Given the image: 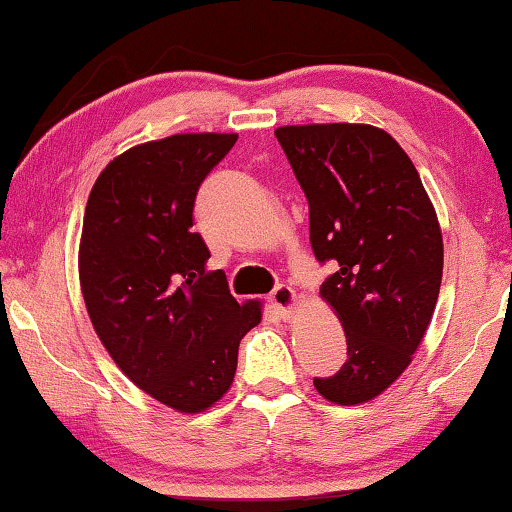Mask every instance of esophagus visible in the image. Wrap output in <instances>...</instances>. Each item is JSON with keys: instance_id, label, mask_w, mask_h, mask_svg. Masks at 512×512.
I'll return each mask as SVG.
<instances>
[{"instance_id": "34e87169", "label": "esophagus", "mask_w": 512, "mask_h": 512, "mask_svg": "<svg viewBox=\"0 0 512 512\" xmlns=\"http://www.w3.org/2000/svg\"><path fill=\"white\" fill-rule=\"evenodd\" d=\"M271 304L278 308V313L283 315V318H292V313L297 311V292L292 290L290 285H278L276 290L271 292Z\"/></svg>"}]
</instances>
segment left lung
<instances>
[{"instance_id":"1","label":"left lung","mask_w":512,"mask_h":512,"mask_svg":"<svg viewBox=\"0 0 512 512\" xmlns=\"http://www.w3.org/2000/svg\"><path fill=\"white\" fill-rule=\"evenodd\" d=\"M308 199L311 246L336 273L320 294L348 359L315 378L338 406L376 399L413 362L443 278V236L415 164L385 129L355 122L276 129Z\"/></svg>"}]
</instances>
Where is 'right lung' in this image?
I'll list each match as a JSON object with an SVG mask.
<instances>
[{"mask_svg": "<svg viewBox=\"0 0 512 512\" xmlns=\"http://www.w3.org/2000/svg\"><path fill=\"white\" fill-rule=\"evenodd\" d=\"M236 134H174L115 157L92 185L78 276L90 322L118 369L178 413H201L232 387L239 343L262 304H239L208 271L192 229L199 185Z\"/></svg>", "mask_w": 512, "mask_h": 512, "instance_id": "obj_1", "label": "right lung"}]
</instances>
